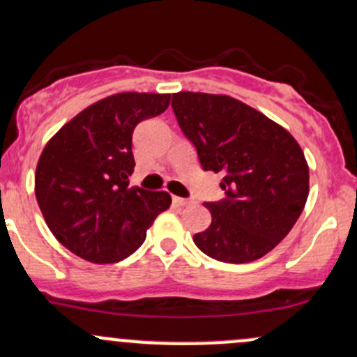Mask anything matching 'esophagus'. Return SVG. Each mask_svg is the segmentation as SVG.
I'll return each mask as SVG.
<instances>
[{"mask_svg":"<svg viewBox=\"0 0 357 357\" xmlns=\"http://www.w3.org/2000/svg\"><path fill=\"white\" fill-rule=\"evenodd\" d=\"M172 202L176 203L178 206H190L191 203H193V199H188V198H179V197H174L172 198Z\"/></svg>","mask_w":357,"mask_h":357,"instance_id":"esophagus-1","label":"esophagus"}]
</instances>
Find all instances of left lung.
<instances>
[{
	"label": "left lung",
	"instance_id": "8db88e82",
	"mask_svg": "<svg viewBox=\"0 0 357 357\" xmlns=\"http://www.w3.org/2000/svg\"><path fill=\"white\" fill-rule=\"evenodd\" d=\"M179 127L205 171L223 172L227 198L205 203L211 223L193 241L230 264L261 259L288 236L308 198V164L284 127L232 96L172 95Z\"/></svg>",
	"mask_w": 357,
	"mask_h": 357
}]
</instances>
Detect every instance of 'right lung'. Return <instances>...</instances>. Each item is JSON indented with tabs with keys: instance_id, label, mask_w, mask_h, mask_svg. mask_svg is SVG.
<instances>
[{
	"instance_id": "obj_1",
	"label": "right lung",
	"mask_w": 357,
	"mask_h": 357,
	"mask_svg": "<svg viewBox=\"0 0 357 357\" xmlns=\"http://www.w3.org/2000/svg\"><path fill=\"white\" fill-rule=\"evenodd\" d=\"M171 95L116 93L69 120L47 142L35 169V197L54 237L81 259L119 262L146 241L149 227L171 206L166 191L128 188L132 134L160 115Z\"/></svg>"
}]
</instances>
